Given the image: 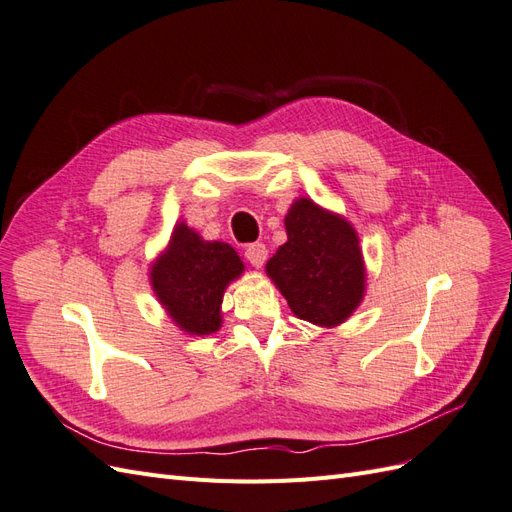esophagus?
<instances>
[{
  "instance_id": "1",
  "label": "esophagus",
  "mask_w": 512,
  "mask_h": 512,
  "mask_svg": "<svg viewBox=\"0 0 512 512\" xmlns=\"http://www.w3.org/2000/svg\"><path fill=\"white\" fill-rule=\"evenodd\" d=\"M245 258L250 260L252 267H262L267 260V245L265 243H252L245 247Z\"/></svg>"
}]
</instances>
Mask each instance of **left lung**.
Wrapping results in <instances>:
<instances>
[{"label": "left lung", "mask_w": 512, "mask_h": 512, "mask_svg": "<svg viewBox=\"0 0 512 512\" xmlns=\"http://www.w3.org/2000/svg\"><path fill=\"white\" fill-rule=\"evenodd\" d=\"M288 241L267 262L292 314L318 327H337L365 297V262L352 224L312 198L286 213Z\"/></svg>", "instance_id": "8db88e82"}]
</instances>
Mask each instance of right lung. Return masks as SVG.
<instances>
[{
    "mask_svg": "<svg viewBox=\"0 0 512 512\" xmlns=\"http://www.w3.org/2000/svg\"><path fill=\"white\" fill-rule=\"evenodd\" d=\"M243 271V260L228 243L205 241L179 222L149 277L158 301L181 331L209 335L222 327L226 286Z\"/></svg>",
    "mask_w": 512,
    "mask_h": 512,
    "instance_id": "1",
    "label": "right lung"
}]
</instances>
